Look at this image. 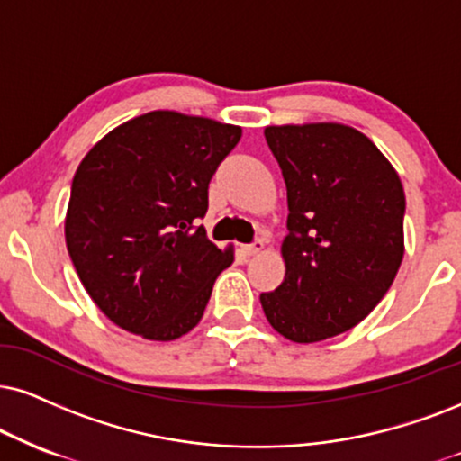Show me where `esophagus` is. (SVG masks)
I'll return each mask as SVG.
<instances>
[{
  "label": "esophagus",
  "mask_w": 461,
  "mask_h": 461,
  "mask_svg": "<svg viewBox=\"0 0 461 461\" xmlns=\"http://www.w3.org/2000/svg\"><path fill=\"white\" fill-rule=\"evenodd\" d=\"M265 249V241L263 240H257L254 243H249V246H243V252L248 254V257H257Z\"/></svg>",
  "instance_id": "34e87169"
}]
</instances>
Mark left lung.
Instances as JSON below:
<instances>
[{
  "mask_svg": "<svg viewBox=\"0 0 461 461\" xmlns=\"http://www.w3.org/2000/svg\"><path fill=\"white\" fill-rule=\"evenodd\" d=\"M282 168L286 276L260 294L269 325L312 344L348 331L380 303L404 258L400 175L366 134L344 123L267 126Z\"/></svg>",
  "mask_w": 461,
  "mask_h": 461,
  "instance_id": "1",
  "label": "left lung"
}]
</instances>
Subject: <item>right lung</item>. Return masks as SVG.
Instances as JSON below:
<instances>
[{
    "mask_svg": "<svg viewBox=\"0 0 461 461\" xmlns=\"http://www.w3.org/2000/svg\"><path fill=\"white\" fill-rule=\"evenodd\" d=\"M241 128L151 111L100 139L72 179L66 246L109 321L153 342L192 331L215 277L232 263L196 220Z\"/></svg>",
    "mask_w": 461,
    "mask_h": 461,
    "instance_id": "right-lung-1",
    "label": "right lung"
}]
</instances>
